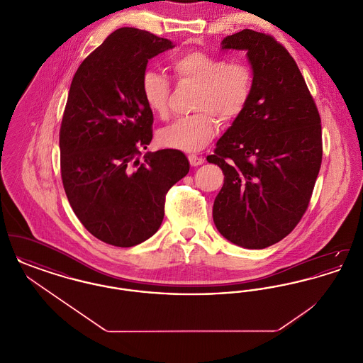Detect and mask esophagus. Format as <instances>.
I'll use <instances>...</instances> for the list:
<instances>
[{
  "instance_id": "esophagus-1",
  "label": "esophagus",
  "mask_w": 363,
  "mask_h": 363,
  "mask_svg": "<svg viewBox=\"0 0 363 363\" xmlns=\"http://www.w3.org/2000/svg\"><path fill=\"white\" fill-rule=\"evenodd\" d=\"M188 159H189L190 166H193V167L200 166V164H203V163H204V159H203L201 156L189 155L188 156Z\"/></svg>"
}]
</instances>
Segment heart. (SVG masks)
<instances>
[{
    "label": "heart",
    "mask_w": 363,
    "mask_h": 363,
    "mask_svg": "<svg viewBox=\"0 0 363 363\" xmlns=\"http://www.w3.org/2000/svg\"><path fill=\"white\" fill-rule=\"evenodd\" d=\"M173 69L179 80L199 86L193 104L197 113L160 129L157 140L167 148L200 151L215 136L216 118L230 123L243 113L253 91V72L245 62H225L223 58L201 50L177 57ZM140 89L150 111L166 117L170 95L167 77L157 70H144Z\"/></svg>",
    "instance_id": "b5f03b06"
}]
</instances>
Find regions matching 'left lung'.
I'll use <instances>...</instances> for the list:
<instances>
[{
  "label": "left lung",
  "mask_w": 363,
  "mask_h": 363,
  "mask_svg": "<svg viewBox=\"0 0 363 363\" xmlns=\"http://www.w3.org/2000/svg\"><path fill=\"white\" fill-rule=\"evenodd\" d=\"M220 45L246 52L253 91L207 157L225 174L213 223L227 241L264 249L289 235L309 206L323 159L321 120L296 62L272 36L242 30Z\"/></svg>",
  "instance_id": "1"
}]
</instances>
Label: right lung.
<instances>
[{
    "label": "right lung",
    "instance_id": "obj_1",
    "mask_svg": "<svg viewBox=\"0 0 363 363\" xmlns=\"http://www.w3.org/2000/svg\"><path fill=\"white\" fill-rule=\"evenodd\" d=\"M172 40L123 27L82 62L70 84L60 130L61 177L70 207L108 245L130 247L151 238L164 216L169 189L189 173L178 150L145 152L152 111L140 82L148 60Z\"/></svg>",
    "mask_w": 363,
    "mask_h": 363
}]
</instances>
